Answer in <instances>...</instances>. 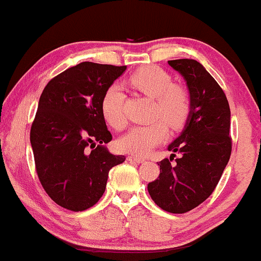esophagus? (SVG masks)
I'll use <instances>...</instances> for the list:
<instances>
[{
  "label": "esophagus",
  "instance_id": "1",
  "mask_svg": "<svg viewBox=\"0 0 261 261\" xmlns=\"http://www.w3.org/2000/svg\"><path fill=\"white\" fill-rule=\"evenodd\" d=\"M127 161L139 163L140 164V163L144 162V158H142V156H137V155H130V156H127Z\"/></svg>",
  "mask_w": 261,
  "mask_h": 261
}]
</instances>
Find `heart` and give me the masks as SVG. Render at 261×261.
<instances>
[{"instance_id":"obj_1","label":"heart","mask_w":261,"mask_h":261,"mask_svg":"<svg viewBox=\"0 0 261 261\" xmlns=\"http://www.w3.org/2000/svg\"><path fill=\"white\" fill-rule=\"evenodd\" d=\"M130 84L143 95L154 98V117H161L172 130H178L186 124L192 111L190 93L180 85L172 84L166 71L158 67H143L131 75ZM125 95L119 85L107 87L100 100V112L109 126L122 128L126 124L124 113ZM163 120L134 126L118 141L119 149L140 156L162 143L166 137V125Z\"/></svg>"}]
</instances>
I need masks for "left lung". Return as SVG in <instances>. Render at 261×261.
I'll use <instances>...</instances> for the list:
<instances>
[{"label":"left lung","instance_id":"left-lung-1","mask_svg":"<svg viewBox=\"0 0 261 261\" xmlns=\"http://www.w3.org/2000/svg\"><path fill=\"white\" fill-rule=\"evenodd\" d=\"M169 65L178 71L190 91L192 111L184 131L168 149L181 156L158 163L161 174L148 184L150 198L159 208L184 214L214 192L230 161L231 112L225 92L199 62L175 59Z\"/></svg>","mask_w":261,"mask_h":261}]
</instances>
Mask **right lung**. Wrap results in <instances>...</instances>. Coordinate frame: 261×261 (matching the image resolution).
I'll return each mask as SVG.
<instances>
[{
    "label": "right lung",
    "mask_w": 261,
    "mask_h": 261,
    "mask_svg": "<svg viewBox=\"0 0 261 261\" xmlns=\"http://www.w3.org/2000/svg\"><path fill=\"white\" fill-rule=\"evenodd\" d=\"M125 69L83 62L49 80L41 93L30 130L37 176L53 202L71 212L95 205L109 170L125 162L105 146L113 137L100 112L103 93Z\"/></svg>",
    "instance_id": "add662e5"
}]
</instances>
